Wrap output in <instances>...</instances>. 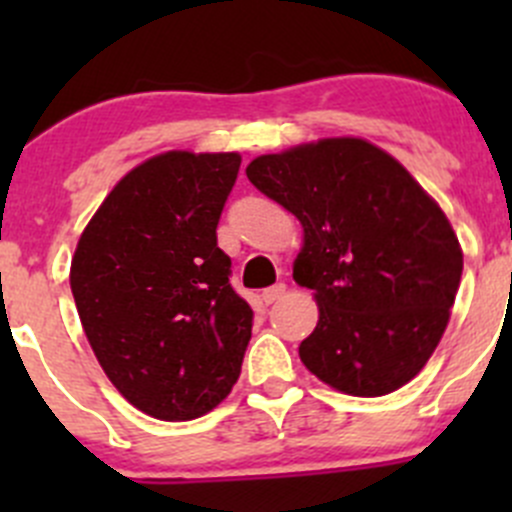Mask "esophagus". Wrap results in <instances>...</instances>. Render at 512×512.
<instances>
[{
	"label": "esophagus",
	"mask_w": 512,
	"mask_h": 512,
	"mask_svg": "<svg viewBox=\"0 0 512 512\" xmlns=\"http://www.w3.org/2000/svg\"><path fill=\"white\" fill-rule=\"evenodd\" d=\"M285 285H282V282H280V285H272V287H267V289H262V294H260V297H262V302H265V304H272V302H277V299H280L282 297V294H285Z\"/></svg>",
	"instance_id": "1"
}]
</instances>
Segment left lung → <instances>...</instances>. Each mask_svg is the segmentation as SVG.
Listing matches in <instances>:
<instances>
[{
  "label": "left lung",
  "instance_id": "1",
  "mask_svg": "<svg viewBox=\"0 0 512 512\" xmlns=\"http://www.w3.org/2000/svg\"><path fill=\"white\" fill-rule=\"evenodd\" d=\"M260 193L302 223L294 282L319 322L299 344L317 379L352 396L409 384L446 332L463 252L436 200L361 138H324L247 165Z\"/></svg>",
  "mask_w": 512,
  "mask_h": 512
}]
</instances>
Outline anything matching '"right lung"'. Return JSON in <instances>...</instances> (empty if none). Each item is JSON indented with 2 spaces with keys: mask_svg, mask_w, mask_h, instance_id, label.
Masks as SVG:
<instances>
[{
  "mask_svg": "<svg viewBox=\"0 0 512 512\" xmlns=\"http://www.w3.org/2000/svg\"><path fill=\"white\" fill-rule=\"evenodd\" d=\"M237 153L168 151L123 175L81 232L71 292L98 364L160 421L213 411L235 386L252 309L218 223Z\"/></svg>",
  "mask_w": 512,
  "mask_h": 512,
  "instance_id": "right-lung-1",
  "label": "right lung"
}]
</instances>
